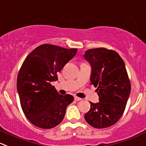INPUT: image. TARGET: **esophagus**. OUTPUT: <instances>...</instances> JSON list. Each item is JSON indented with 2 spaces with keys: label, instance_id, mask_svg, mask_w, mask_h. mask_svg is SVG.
I'll list each match as a JSON object with an SVG mask.
<instances>
[{
  "label": "esophagus",
  "instance_id": "34e87169",
  "mask_svg": "<svg viewBox=\"0 0 146 146\" xmlns=\"http://www.w3.org/2000/svg\"><path fill=\"white\" fill-rule=\"evenodd\" d=\"M74 99L76 100H77V101H79V100H82V98H79V97H77V96H75Z\"/></svg>",
  "mask_w": 146,
  "mask_h": 146
}]
</instances>
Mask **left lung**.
<instances>
[{"label":"left lung","mask_w":146,"mask_h":146,"mask_svg":"<svg viewBox=\"0 0 146 146\" xmlns=\"http://www.w3.org/2000/svg\"><path fill=\"white\" fill-rule=\"evenodd\" d=\"M83 56L91 66L90 83L99 96L98 103L90 102L85 120L93 128H108L121 118L131 93L125 63L117 52L105 48L89 49Z\"/></svg>","instance_id":"8db88e82"}]
</instances>
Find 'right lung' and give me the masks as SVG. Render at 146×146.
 <instances>
[{
  "mask_svg": "<svg viewBox=\"0 0 146 146\" xmlns=\"http://www.w3.org/2000/svg\"><path fill=\"white\" fill-rule=\"evenodd\" d=\"M77 50L43 44L34 49L23 63L17 78V90L24 114L35 126L49 129L63 121L74 98L59 94L51 82L58 80V73Z\"/></svg>",
  "mask_w": 146,
  "mask_h": 146,
  "instance_id": "1",
  "label": "right lung"
}]
</instances>
